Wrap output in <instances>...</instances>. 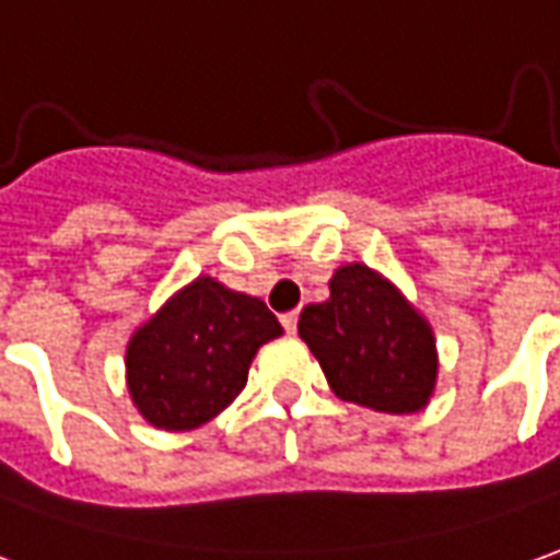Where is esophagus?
Returning <instances> with one entry per match:
<instances>
[{
  "instance_id": "1",
  "label": "esophagus",
  "mask_w": 560,
  "mask_h": 560,
  "mask_svg": "<svg viewBox=\"0 0 560 560\" xmlns=\"http://www.w3.org/2000/svg\"><path fill=\"white\" fill-rule=\"evenodd\" d=\"M280 323H283V329L292 335V331L299 329V311H289V314H283V317H280Z\"/></svg>"
}]
</instances>
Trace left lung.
Wrapping results in <instances>:
<instances>
[{"instance_id":"8db88e82","label":"left lung","mask_w":560,"mask_h":560,"mask_svg":"<svg viewBox=\"0 0 560 560\" xmlns=\"http://www.w3.org/2000/svg\"><path fill=\"white\" fill-rule=\"evenodd\" d=\"M299 335L347 402L408 415L433 393V331L393 283L365 265L335 271L329 299L302 311Z\"/></svg>"}]
</instances>
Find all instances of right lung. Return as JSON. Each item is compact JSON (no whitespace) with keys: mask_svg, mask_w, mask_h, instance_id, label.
Here are the masks:
<instances>
[{"mask_svg":"<svg viewBox=\"0 0 560 560\" xmlns=\"http://www.w3.org/2000/svg\"><path fill=\"white\" fill-rule=\"evenodd\" d=\"M277 335L261 299L198 277L130 338V396L161 430H195L246 387L256 350Z\"/></svg>","mask_w":560,"mask_h":560,"instance_id":"1","label":"right lung"}]
</instances>
